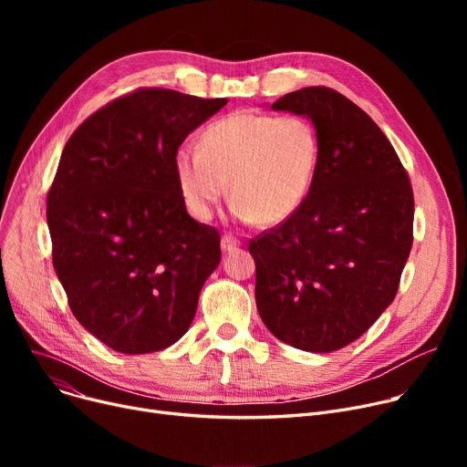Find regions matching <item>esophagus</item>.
<instances>
[{"mask_svg": "<svg viewBox=\"0 0 467 467\" xmlns=\"http://www.w3.org/2000/svg\"><path fill=\"white\" fill-rule=\"evenodd\" d=\"M238 246H240V242L234 236H231V234L221 236V252L223 254H233L238 250Z\"/></svg>", "mask_w": 467, "mask_h": 467, "instance_id": "34e87169", "label": "esophagus"}]
</instances>
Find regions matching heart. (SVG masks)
<instances>
[{
  "label": "heart",
  "instance_id": "b5f03b06",
  "mask_svg": "<svg viewBox=\"0 0 467 467\" xmlns=\"http://www.w3.org/2000/svg\"><path fill=\"white\" fill-rule=\"evenodd\" d=\"M199 147L174 155L189 212L208 219L229 183L234 215L257 227L280 225L299 210L320 161L317 130L299 115L233 113L212 122Z\"/></svg>",
  "mask_w": 467,
  "mask_h": 467
}]
</instances>
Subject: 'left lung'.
<instances>
[{"label":"left lung","instance_id":"obj_1","mask_svg":"<svg viewBox=\"0 0 467 467\" xmlns=\"http://www.w3.org/2000/svg\"><path fill=\"white\" fill-rule=\"evenodd\" d=\"M273 109L312 120L320 161L299 210L250 244L255 303L276 338L326 354L394 301L412 246V187L377 122L340 92L306 87Z\"/></svg>","mask_w":467,"mask_h":467}]
</instances>
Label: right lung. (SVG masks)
Segmentation results:
<instances>
[{"label":"right lung","mask_w":467,"mask_h":467,"mask_svg":"<svg viewBox=\"0 0 467 467\" xmlns=\"http://www.w3.org/2000/svg\"><path fill=\"white\" fill-rule=\"evenodd\" d=\"M227 98L138 88L67 140L47 194L53 265L78 322L120 354L180 340L221 261L219 233L187 213L174 155Z\"/></svg>","instance_id":"right-lung-1"}]
</instances>
